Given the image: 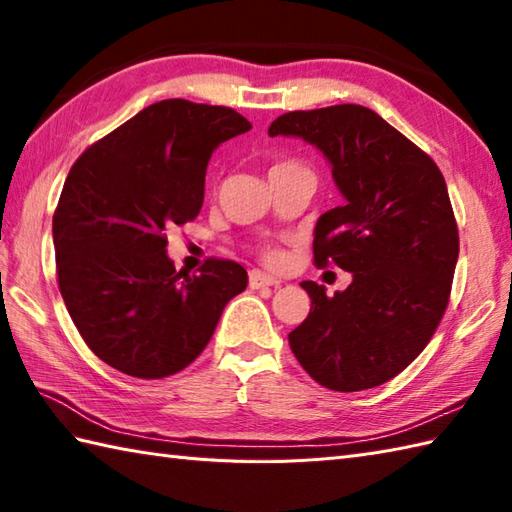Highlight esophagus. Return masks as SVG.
<instances>
[{"mask_svg":"<svg viewBox=\"0 0 512 512\" xmlns=\"http://www.w3.org/2000/svg\"><path fill=\"white\" fill-rule=\"evenodd\" d=\"M279 284H281L279 279L270 277V275H264V273H259V270H250V275H248V286L253 288V290H259V288H277Z\"/></svg>","mask_w":512,"mask_h":512,"instance_id":"34e87169","label":"esophagus"}]
</instances>
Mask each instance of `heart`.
I'll list each match as a JSON object with an SVG mask.
<instances>
[{
  "label": "heart",
  "mask_w": 512,
  "mask_h": 512,
  "mask_svg": "<svg viewBox=\"0 0 512 512\" xmlns=\"http://www.w3.org/2000/svg\"><path fill=\"white\" fill-rule=\"evenodd\" d=\"M286 167H297L295 162H279V165H275L273 169H286ZM264 259L268 264H281V253H279V248H275V246H268V248H264Z\"/></svg>",
  "instance_id": "heart-1"
}]
</instances>
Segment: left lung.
Returning a JSON list of instances; mask_svg holds the SVG:
<instances>
[{
	"mask_svg": "<svg viewBox=\"0 0 512 512\" xmlns=\"http://www.w3.org/2000/svg\"><path fill=\"white\" fill-rule=\"evenodd\" d=\"M268 136H299L332 165L343 206L314 228V264H336L352 284L334 297L314 281L308 319L288 334L319 385L361 391L400 374L449 306L460 237L436 162L363 105L288 112Z\"/></svg>",
	"mask_w": 512,
	"mask_h": 512,
	"instance_id": "8db88e82",
	"label": "left lung"
}]
</instances>
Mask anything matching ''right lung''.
Wrapping results in <instances>:
<instances>
[{"label": "right lung", "mask_w": 512, "mask_h": 512, "mask_svg": "<svg viewBox=\"0 0 512 512\" xmlns=\"http://www.w3.org/2000/svg\"><path fill=\"white\" fill-rule=\"evenodd\" d=\"M250 127L231 107L167 99L72 165L52 217L57 281L83 341L118 372L154 380L191 365L246 288L231 259L176 273L165 231L198 217L211 154Z\"/></svg>", "instance_id": "obj_1"}]
</instances>
